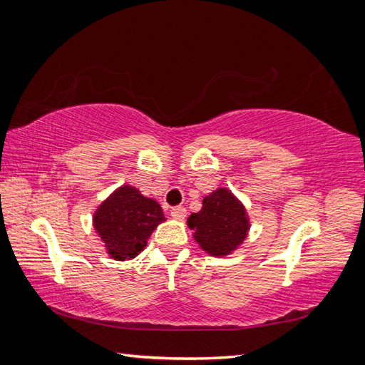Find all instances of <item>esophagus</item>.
<instances>
[{"mask_svg": "<svg viewBox=\"0 0 365 365\" xmlns=\"http://www.w3.org/2000/svg\"><path fill=\"white\" fill-rule=\"evenodd\" d=\"M170 215L177 220H183L185 217H187V209H185L183 206H177V207H172L170 209Z\"/></svg>", "mask_w": 365, "mask_h": 365, "instance_id": "obj_1", "label": "esophagus"}]
</instances>
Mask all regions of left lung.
Here are the masks:
<instances>
[{
    "instance_id": "1",
    "label": "left lung",
    "mask_w": 365,
    "mask_h": 365,
    "mask_svg": "<svg viewBox=\"0 0 365 365\" xmlns=\"http://www.w3.org/2000/svg\"><path fill=\"white\" fill-rule=\"evenodd\" d=\"M193 238L209 256L225 257L237 251L251 228L248 211L228 188H215L202 200L200 212L187 220Z\"/></svg>"
}]
</instances>
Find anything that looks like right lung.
Wrapping results in <instances>:
<instances>
[{
  "instance_id": "add662e5",
  "label": "right lung",
  "mask_w": 365,
  "mask_h": 365,
  "mask_svg": "<svg viewBox=\"0 0 365 365\" xmlns=\"http://www.w3.org/2000/svg\"><path fill=\"white\" fill-rule=\"evenodd\" d=\"M164 220L156 200L141 195L133 185H122L98 206L93 228L108 255L115 261H125L146 248L151 233Z\"/></svg>"
}]
</instances>
